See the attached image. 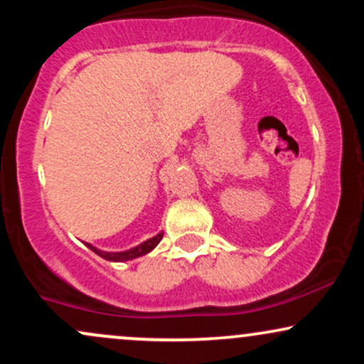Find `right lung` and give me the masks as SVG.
<instances>
[{
    "mask_svg": "<svg viewBox=\"0 0 364 364\" xmlns=\"http://www.w3.org/2000/svg\"><path fill=\"white\" fill-rule=\"evenodd\" d=\"M161 240H162V232H161V235L150 237V240L145 241V243L135 246V248L128 250V252H121V253H107V252H101V250L94 248V246H92V245H87V246H89L92 252L97 253L99 257L106 258V260H111V262H127V260H133V258L141 257V255L152 252V250L156 248V246L159 245V241H161Z\"/></svg>",
    "mask_w": 364,
    "mask_h": 364,
    "instance_id": "obj_1",
    "label": "right lung"
}]
</instances>
